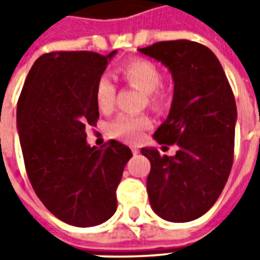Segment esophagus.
Wrapping results in <instances>:
<instances>
[{"label": "esophagus", "mask_w": 260, "mask_h": 260, "mask_svg": "<svg viewBox=\"0 0 260 260\" xmlns=\"http://www.w3.org/2000/svg\"><path fill=\"white\" fill-rule=\"evenodd\" d=\"M132 153H134V154H138V153H139V150H138L136 147H132Z\"/></svg>", "instance_id": "1"}]
</instances>
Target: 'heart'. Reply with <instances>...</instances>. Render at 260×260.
<instances>
[{"instance_id": "b5f03b06", "label": "heart", "mask_w": 260, "mask_h": 260, "mask_svg": "<svg viewBox=\"0 0 260 260\" xmlns=\"http://www.w3.org/2000/svg\"><path fill=\"white\" fill-rule=\"evenodd\" d=\"M119 74L126 85L143 91L145 104L156 111H161L170 104L171 89L161 83V71L153 61L146 58H131L119 67ZM117 86L110 75H102L96 82L94 99L100 111L111 113L115 107ZM152 126L147 115H122L108 126V134L114 138L135 142L141 139L143 131Z\"/></svg>"}]
</instances>
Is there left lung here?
Wrapping results in <instances>:
<instances>
[{"label": "left lung", "instance_id": "8db88e82", "mask_svg": "<svg viewBox=\"0 0 260 260\" xmlns=\"http://www.w3.org/2000/svg\"><path fill=\"white\" fill-rule=\"evenodd\" d=\"M139 51L169 67L174 96L167 119L154 132L160 145H177L175 156L141 152L150 161L147 193L154 213L185 223L214 205L234 160L237 106L217 57L201 43L158 42Z\"/></svg>", "mask_w": 260, "mask_h": 260}]
</instances>
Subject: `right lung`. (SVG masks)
Listing matches in <instances>:
<instances>
[{
    "mask_svg": "<svg viewBox=\"0 0 260 260\" xmlns=\"http://www.w3.org/2000/svg\"><path fill=\"white\" fill-rule=\"evenodd\" d=\"M115 51H53L36 59L20 91L16 121L33 189L64 223L93 227L117 210L118 186L132 152L111 139L86 143L96 126L97 79Z\"/></svg>",
    "mask_w": 260,
    "mask_h": 260,
    "instance_id": "obj_1",
    "label": "right lung"
}]
</instances>
